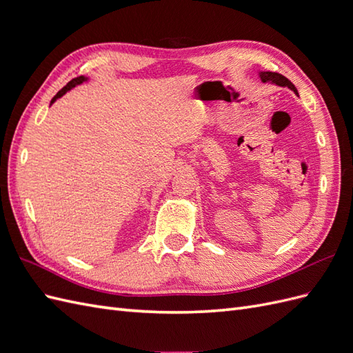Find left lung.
I'll use <instances>...</instances> for the list:
<instances>
[{
    "instance_id": "1",
    "label": "left lung",
    "mask_w": 353,
    "mask_h": 353,
    "mask_svg": "<svg viewBox=\"0 0 353 353\" xmlns=\"http://www.w3.org/2000/svg\"><path fill=\"white\" fill-rule=\"evenodd\" d=\"M258 77L262 82L265 83H272L276 85V87H285V88H290L296 95H299L297 90L294 85L288 81L283 74L276 73V72H268V70H258Z\"/></svg>"
}]
</instances>
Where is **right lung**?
<instances>
[{"label":"right lung","mask_w":353,"mask_h":353,"mask_svg":"<svg viewBox=\"0 0 353 353\" xmlns=\"http://www.w3.org/2000/svg\"><path fill=\"white\" fill-rule=\"evenodd\" d=\"M90 81V78H87V77H78V78H74V79H72L68 85H66V87H63L56 95H54V99H52L51 100V103H50V105L51 104H54L59 99H61L63 97V95H65L66 92H69L70 90H73L74 87H78V85H81V83H83V82H88Z\"/></svg>","instance_id":"1"}]
</instances>
